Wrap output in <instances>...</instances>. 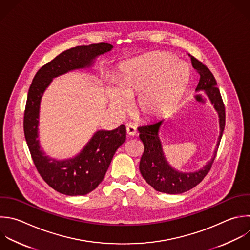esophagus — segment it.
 Segmentation results:
<instances>
[{"label": "esophagus", "mask_w": 250, "mask_h": 250, "mask_svg": "<svg viewBox=\"0 0 250 250\" xmlns=\"http://www.w3.org/2000/svg\"><path fill=\"white\" fill-rule=\"evenodd\" d=\"M126 131H127V134H128L129 136H135V135L137 134V129H136V127H135L134 125H132V124L127 125Z\"/></svg>", "instance_id": "obj_1"}]
</instances>
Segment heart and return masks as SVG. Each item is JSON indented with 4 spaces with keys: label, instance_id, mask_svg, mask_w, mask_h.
Returning a JSON list of instances; mask_svg holds the SVG:
<instances>
[{
    "label": "heart",
    "instance_id": "1",
    "mask_svg": "<svg viewBox=\"0 0 250 250\" xmlns=\"http://www.w3.org/2000/svg\"><path fill=\"white\" fill-rule=\"evenodd\" d=\"M183 62L161 54H152L123 64L107 86L110 108L124 114L137 98L136 111L146 121L162 118L180 103L189 81V70Z\"/></svg>",
    "mask_w": 250,
    "mask_h": 250
}]
</instances>
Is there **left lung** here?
<instances>
[{"label":"left lung","mask_w":250,"mask_h":250,"mask_svg":"<svg viewBox=\"0 0 250 250\" xmlns=\"http://www.w3.org/2000/svg\"><path fill=\"white\" fill-rule=\"evenodd\" d=\"M191 65L200 76L195 92H204L213 104L219 117L220 133L212 158L199 170L182 172L173 168L167 161L159 138L163 119L138 128L139 137L144 144V153L140 161V171L146 182L155 190L169 194H178L189 190L198 185L209 172L225 128V106L217 88V82L211 71L192 56L188 55Z\"/></svg>","instance_id":"8db88e82"}]
</instances>
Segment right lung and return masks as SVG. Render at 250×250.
<instances>
[{
  "label": "right lung",
  "mask_w": 250,
  "mask_h": 250,
  "mask_svg": "<svg viewBox=\"0 0 250 250\" xmlns=\"http://www.w3.org/2000/svg\"><path fill=\"white\" fill-rule=\"evenodd\" d=\"M112 49L110 44L100 43L66 50L38 70L29 88L23 121L25 139L41 177L61 193L85 195L99 186L115 151L126 140V127L122 124L111 131L98 130L75 156L62 160L53 158L47 155L38 139L42 97L54 78L74 70L90 69L100 56Z\"/></svg>",
  "instance_id": "obj_1"
}]
</instances>
